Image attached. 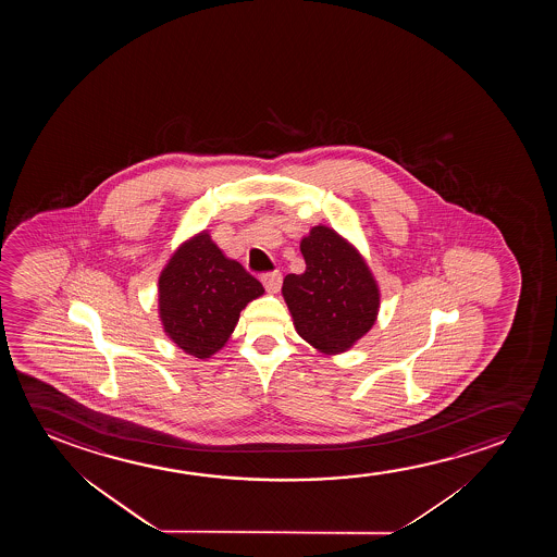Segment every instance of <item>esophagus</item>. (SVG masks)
Masks as SVG:
<instances>
[{"instance_id": "1", "label": "esophagus", "mask_w": 557, "mask_h": 557, "mask_svg": "<svg viewBox=\"0 0 557 557\" xmlns=\"http://www.w3.org/2000/svg\"><path fill=\"white\" fill-rule=\"evenodd\" d=\"M283 277L280 272H268V274L262 275V285L267 287L268 293H277V290L282 289Z\"/></svg>"}]
</instances>
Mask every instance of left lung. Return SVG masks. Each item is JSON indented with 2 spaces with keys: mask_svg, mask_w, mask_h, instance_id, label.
Returning <instances> with one entry per match:
<instances>
[{
  "mask_svg": "<svg viewBox=\"0 0 557 557\" xmlns=\"http://www.w3.org/2000/svg\"><path fill=\"white\" fill-rule=\"evenodd\" d=\"M305 274L285 275L283 298L298 335L323 354L350 350L381 308V290L366 259L329 226H313L300 242Z\"/></svg>",
  "mask_w": 557,
  "mask_h": 557,
  "instance_id": "left-lung-1",
  "label": "left lung"
}]
</instances>
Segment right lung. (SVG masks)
Segmentation results:
<instances>
[{
	"mask_svg": "<svg viewBox=\"0 0 557 557\" xmlns=\"http://www.w3.org/2000/svg\"><path fill=\"white\" fill-rule=\"evenodd\" d=\"M264 295L262 283L228 259L203 230L173 252L158 282V312L165 335L194 358L224 348L239 313Z\"/></svg>",
	"mask_w": 557,
	"mask_h": 557,
	"instance_id": "right-lung-1",
	"label": "right lung"
}]
</instances>
